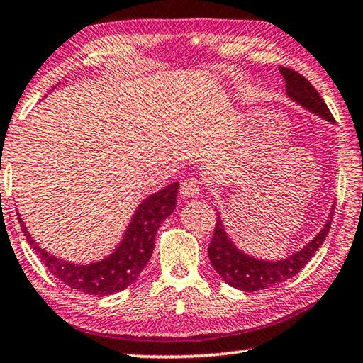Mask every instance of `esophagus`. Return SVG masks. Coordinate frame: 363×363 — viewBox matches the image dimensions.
I'll list each match as a JSON object with an SVG mask.
<instances>
[{"instance_id":"esophagus-1","label":"esophagus","mask_w":363,"mask_h":363,"mask_svg":"<svg viewBox=\"0 0 363 363\" xmlns=\"http://www.w3.org/2000/svg\"><path fill=\"white\" fill-rule=\"evenodd\" d=\"M199 191H201V182L198 178L189 177L186 180H183L182 189H180L183 198H194V196L199 194Z\"/></svg>"}]
</instances>
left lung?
Segmentation results:
<instances>
[{
    "instance_id": "obj_1",
    "label": "left lung",
    "mask_w": 363,
    "mask_h": 363,
    "mask_svg": "<svg viewBox=\"0 0 363 363\" xmlns=\"http://www.w3.org/2000/svg\"><path fill=\"white\" fill-rule=\"evenodd\" d=\"M279 72L284 76L285 92H287L290 100L306 108L311 113L317 114L319 118L325 119L327 123L335 124V119L325 101L304 76L296 73L295 69L285 67H279ZM332 218L333 207L325 225L308 245H304L301 250L291 253L287 258L269 262V259L255 258L239 250L231 238L228 236L223 220H221L220 213H217L213 238L211 245H208V258H211V263L213 269L218 272V276L231 287L242 291L269 289L272 285L289 281L304 268V264H308L309 259L314 257V253L320 249L323 240H325L330 225H332Z\"/></svg>"
}]
</instances>
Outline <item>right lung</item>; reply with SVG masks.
<instances>
[{"label":"right lung","mask_w":363,"mask_h":363,"mask_svg":"<svg viewBox=\"0 0 363 363\" xmlns=\"http://www.w3.org/2000/svg\"><path fill=\"white\" fill-rule=\"evenodd\" d=\"M178 183L167 185L161 191L146 198L133 213L129 226L119 245L111 255L97 263L76 264L57 258L36 244L30 236L22 218H18L28 244L59 281L69 289L79 290L87 295H111L124 290L137 281L140 272L150 262L155 249L156 233L162 221L174 213L177 207Z\"/></svg>","instance_id":"right-lung-1"}]
</instances>
